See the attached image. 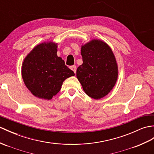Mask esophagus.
<instances>
[{
	"mask_svg": "<svg viewBox=\"0 0 154 154\" xmlns=\"http://www.w3.org/2000/svg\"><path fill=\"white\" fill-rule=\"evenodd\" d=\"M70 69L71 70L73 71V72L75 73H76V70H77V67L75 66H70Z\"/></svg>",
	"mask_w": 154,
	"mask_h": 154,
	"instance_id": "1",
	"label": "esophagus"
}]
</instances>
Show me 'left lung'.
Instances as JSON below:
<instances>
[{
	"instance_id": "left-lung-1",
	"label": "left lung",
	"mask_w": 154,
	"mask_h": 154,
	"mask_svg": "<svg viewBox=\"0 0 154 154\" xmlns=\"http://www.w3.org/2000/svg\"><path fill=\"white\" fill-rule=\"evenodd\" d=\"M83 64L77 77L88 96L98 100L112 90L118 77V67L112 49L106 42L94 39L81 46Z\"/></svg>"
}]
</instances>
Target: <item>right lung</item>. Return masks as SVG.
<instances>
[{
    "instance_id": "add662e5",
    "label": "right lung",
    "mask_w": 154,
    "mask_h": 154,
    "mask_svg": "<svg viewBox=\"0 0 154 154\" xmlns=\"http://www.w3.org/2000/svg\"><path fill=\"white\" fill-rule=\"evenodd\" d=\"M57 44L43 42L24 59L21 75L27 88L35 96L51 100L57 94L67 78L75 75L62 58L57 56Z\"/></svg>"
}]
</instances>
